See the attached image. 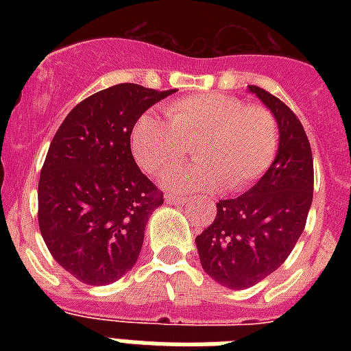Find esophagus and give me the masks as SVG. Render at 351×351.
Wrapping results in <instances>:
<instances>
[{
  "mask_svg": "<svg viewBox=\"0 0 351 351\" xmlns=\"http://www.w3.org/2000/svg\"><path fill=\"white\" fill-rule=\"evenodd\" d=\"M165 202L167 204H178V206H184L187 202L186 197H175V195H169V197L165 198Z\"/></svg>",
  "mask_w": 351,
  "mask_h": 351,
  "instance_id": "34e87169",
  "label": "esophagus"
}]
</instances>
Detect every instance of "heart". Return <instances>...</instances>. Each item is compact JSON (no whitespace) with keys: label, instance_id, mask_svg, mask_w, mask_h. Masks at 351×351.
<instances>
[{"label":"heart","instance_id":"b5f03b06","mask_svg":"<svg viewBox=\"0 0 351 351\" xmlns=\"http://www.w3.org/2000/svg\"><path fill=\"white\" fill-rule=\"evenodd\" d=\"M165 120L142 114L131 129V151L142 169L162 176L186 158L195 143L197 162L176 169L165 186L176 191L240 193L255 186L275 162L278 123L264 106L237 96L176 98L164 107Z\"/></svg>","mask_w":351,"mask_h":351}]
</instances>
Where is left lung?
<instances>
[{
  "label": "left lung",
  "instance_id": "1",
  "mask_svg": "<svg viewBox=\"0 0 351 351\" xmlns=\"http://www.w3.org/2000/svg\"><path fill=\"white\" fill-rule=\"evenodd\" d=\"M278 123V151L250 191L219 200L213 224L198 234L204 271L231 289H245L280 267L304 231L313 200V154L300 120L282 100L250 85Z\"/></svg>",
  "mask_w": 351,
  "mask_h": 351
}]
</instances>
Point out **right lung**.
Segmentation results:
<instances>
[{
    "instance_id": "obj_1",
    "label": "right lung",
    "mask_w": 351,
    "mask_h": 351,
    "mask_svg": "<svg viewBox=\"0 0 351 351\" xmlns=\"http://www.w3.org/2000/svg\"><path fill=\"white\" fill-rule=\"evenodd\" d=\"M173 93L112 85L80 101L52 138L38 186V224L54 261L80 282L111 284L138 261L164 193L132 158L131 129Z\"/></svg>"
}]
</instances>
